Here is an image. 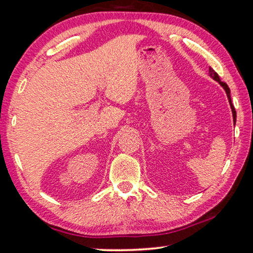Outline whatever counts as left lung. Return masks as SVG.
I'll return each mask as SVG.
<instances>
[{"label": "left lung", "mask_w": 253, "mask_h": 253, "mask_svg": "<svg viewBox=\"0 0 253 253\" xmlns=\"http://www.w3.org/2000/svg\"><path fill=\"white\" fill-rule=\"evenodd\" d=\"M209 74H210V77H212V78L215 80V81H217V83H219L222 87H223V89L225 90V92H226V96H228V99H229V102H230V106H231V109H232V114H233V121L235 122L237 121V111H235V109H234V106L232 105V101H231V95H230V88L228 87V84H226L225 83H223V81H221L220 80V77H219V75L216 74L215 71H214L211 67H210V69H209Z\"/></svg>", "instance_id": "obj_1"}]
</instances>
